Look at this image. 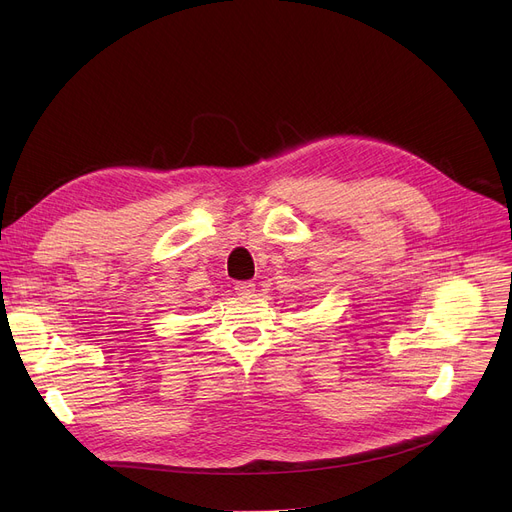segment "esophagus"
I'll return each mask as SVG.
<instances>
[{
	"label": "esophagus",
	"instance_id": "obj_1",
	"mask_svg": "<svg viewBox=\"0 0 512 512\" xmlns=\"http://www.w3.org/2000/svg\"><path fill=\"white\" fill-rule=\"evenodd\" d=\"M234 290H236V294L238 297H242V299H247V297H253V292H255V284L253 282H236L234 284Z\"/></svg>",
	"mask_w": 512,
	"mask_h": 512
}]
</instances>
